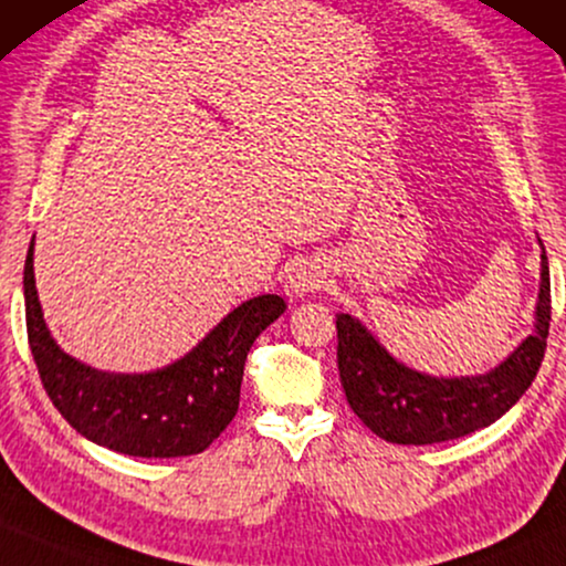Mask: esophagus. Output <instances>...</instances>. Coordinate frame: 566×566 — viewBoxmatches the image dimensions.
<instances>
[{
    "mask_svg": "<svg viewBox=\"0 0 566 566\" xmlns=\"http://www.w3.org/2000/svg\"><path fill=\"white\" fill-rule=\"evenodd\" d=\"M323 276V269L313 261H297L286 274V292H292L294 297H305V294L321 290Z\"/></svg>",
    "mask_w": 566,
    "mask_h": 566,
    "instance_id": "esophagus-1",
    "label": "esophagus"
}]
</instances>
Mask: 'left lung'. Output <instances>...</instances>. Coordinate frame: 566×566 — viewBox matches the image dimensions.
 I'll return each instance as SVG.
<instances>
[{"instance_id":"left-lung-1","label":"left lung","mask_w":566,"mask_h":566,"mask_svg":"<svg viewBox=\"0 0 566 566\" xmlns=\"http://www.w3.org/2000/svg\"><path fill=\"white\" fill-rule=\"evenodd\" d=\"M548 323L552 284L546 253H541L536 331L495 371L461 379L426 377L397 364L352 315H338L340 385L352 410L379 439L402 446L461 439L495 423L521 400L544 361Z\"/></svg>"}]
</instances>
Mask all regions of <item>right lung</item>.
Segmentation results:
<instances>
[{"label":"right lung","instance_id":"right-lung-1","mask_svg":"<svg viewBox=\"0 0 566 566\" xmlns=\"http://www.w3.org/2000/svg\"><path fill=\"white\" fill-rule=\"evenodd\" d=\"M25 325L53 408L86 439L143 459L195 457L226 431L241 400L253 340L286 310L280 294L235 307L192 354L150 374H107L71 359L48 333L35 292L33 241L25 259Z\"/></svg>","mask_w":566,"mask_h":566}]
</instances>
